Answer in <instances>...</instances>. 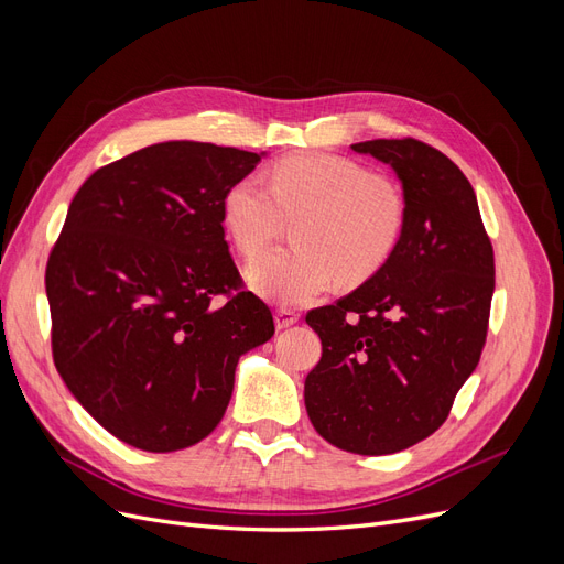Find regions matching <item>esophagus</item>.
<instances>
[{
  "label": "esophagus",
  "instance_id": "esophagus-1",
  "mask_svg": "<svg viewBox=\"0 0 564 564\" xmlns=\"http://www.w3.org/2000/svg\"><path fill=\"white\" fill-rule=\"evenodd\" d=\"M296 322H299V313L289 311V308H278V311H275V324H278V329L292 327V324H296Z\"/></svg>",
  "mask_w": 564,
  "mask_h": 564
}]
</instances>
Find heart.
Returning a JSON list of instances; mask_svg holds the SVG:
<instances>
[{
    "instance_id": "obj_1",
    "label": "heart",
    "mask_w": 564,
    "mask_h": 564,
    "mask_svg": "<svg viewBox=\"0 0 564 564\" xmlns=\"http://www.w3.org/2000/svg\"><path fill=\"white\" fill-rule=\"evenodd\" d=\"M224 224L247 259L261 253L282 220L292 224V249L256 259L247 280L256 294L303 305L327 294L336 275L362 282L388 259L404 228L400 187L369 174L360 162L329 152H299L259 176L237 178L224 197Z\"/></svg>"
}]
</instances>
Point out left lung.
<instances>
[{"label": "left lung", "instance_id": "8db88e82", "mask_svg": "<svg viewBox=\"0 0 564 564\" xmlns=\"http://www.w3.org/2000/svg\"><path fill=\"white\" fill-rule=\"evenodd\" d=\"M350 148L392 166L406 218L365 284L305 315L322 357L303 398L334 447L381 456L433 435L480 362L494 251L473 185L447 155L416 139Z\"/></svg>", "mask_w": 564, "mask_h": 564}]
</instances>
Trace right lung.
<instances>
[{
	"instance_id": "add662e5",
	"label": "right lung",
	"mask_w": 564,
	"mask_h": 564,
	"mask_svg": "<svg viewBox=\"0 0 564 564\" xmlns=\"http://www.w3.org/2000/svg\"><path fill=\"white\" fill-rule=\"evenodd\" d=\"M263 158L155 143L100 166L70 202L46 263L54 362L75 400L135 449L207 437L240 357L275 334L268 305L242 292L220 212Z\"/></svg>"
}]
</instances>
